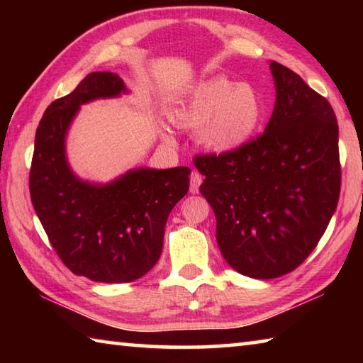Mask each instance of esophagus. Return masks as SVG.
<instances>
[{
    "label": "esophagus",
    "mask_w": 363,
    "mask_h": 363,
    "mask_svg": "<svg viewBox=\"0 0 363 363\" xmlns=\"http://www.w3.org/2000/svg\"><path fill=\"white\" fill-rule=\"evenodd\" d=\"M201 181H203V177H201V174L196 173V171H192V173H190V192H192V194L199 192Z\"/></svg>",
    "instance_id": "esophagus-1"
}]
</instances>
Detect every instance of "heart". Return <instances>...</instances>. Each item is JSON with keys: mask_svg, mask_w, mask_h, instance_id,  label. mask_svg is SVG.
I'll return each mask as SVG.
<instances>
[{"mask_svg": "<svg viewBox=\"0 0 363 363\" xmlns=\"http://www.w3.org/2000/svg\"><path fill=\"white\" fill-rule=\"evenodd\" d=\"M262 115L264 106L253 86L216 77L196 84L173 112V120L181 126H196V138L206 149L230 152L253 136Z\"/></svg>", "mask_w": 363, "mask_h": 363, "instance_id": "b5f03b06", "label": "heart"}]
</instances>
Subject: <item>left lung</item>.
Returning a JSON list of instances; mask_svg holds the SVG:
<instances>
[{
  "label": "left lung",
  "instance_id": "left-lung-1",
  "mask_svg": "<svg viewBox=\"0 0 363 363\" xmlns=\"http://www.w3.org/2000/svg\"><path fill=\"white\" fill-rule=\"evenodd\" d=\"M270 70L277 101L264 133L235 150L194 157L220 253L253 279L281 277L306 261L341 190L333 107L288 67L272 60Z\"/></svg>",
  "mask_w": 363,
  "mask_h": 363
}]
</instances>
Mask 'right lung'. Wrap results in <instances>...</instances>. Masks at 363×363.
Returning <instances> with one entry per match:
<instances>
[{"label": "right lung", "instance_id": "1", "mask_svg": "<svg viewBox=\"0 0 363 363\" xmlns=\"http://www.w3.org/2000/svg\"><path fill=\"white\" fill-rule=\"evenodd\" d=\"M125 91L112 72H93L46 108L35 134L30 196L54 251L79 277L128 284L155 266L171 210L189 192V167L134 169L108 186L77 179L65 133L82 104Z\"/></svg>", "mask_w": 363, "mask_h": 363}]
</instances>
